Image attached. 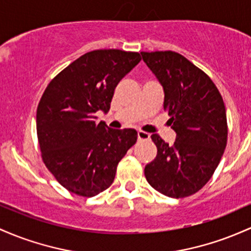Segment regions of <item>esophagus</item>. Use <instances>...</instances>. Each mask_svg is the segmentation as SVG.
<instances>
[{"label": "esophagus", "mask_w": 251, "mask_h": 251, "mask_svg": "<svg viewBox=\"0 0 251 251\" xmlns=\"http://www.w3.org/2000/svg\"><path fill=\"white\" fill-rule=\"evenodd\" d=\"M137 137H138V140H149V139H150V134L147 133V132H144V131H138V134H137Z\"/></svg>", "instance_id": "34e87169"}]
</instances>
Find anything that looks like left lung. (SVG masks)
Here are the masks:
<instances>
[{
  "instance_id": "left-lung-1",
  "label": "left lung",
  "mask_w": 251,
  "mask_h": 251,
  "mask_svg": "<svg viewBox=\"0 0 251 251\" xmlns=\"http://www.w3.org/2000/svg\"><path fill=\"white\" fill-rule=\"evenodd\" d=\"M163 85V108L176 132L173 145L151 139L157 156L144 169L152 188L169 198H186L202 188L218 167L227 143L226 109L207 74L174 51L140 52Z\"/></svg>"
}]
</instances>
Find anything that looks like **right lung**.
Wrapping results in <instances>:
<instances>
[{
    "label": "right lung",
    "instance_id": "add662e5",
    "mask_svg": "<svg viewBox=\"0 0 251 251\" xmlns=\"http://www.w3.org/2000/svg\"><path fill=\"white\" fill-rule=\"evenodd\" d=\"M140 59L138 52L94 50L46 87L37 108L41 158L69 192L90 198L106 191L120 159L136 144V130H113L96 123L95 113L109 111L115 87Z\"/></svg>",
    "mask_w": 251,
    "mask_h": 251
}]
</instances>
